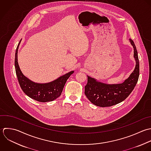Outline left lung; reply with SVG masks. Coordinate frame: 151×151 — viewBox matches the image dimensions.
Instances as JSON below:
<instances>
[{
	"label": "left lung",
	"mask_w": 151,
	"mask_h": 151,
	"mask_svg": "<svg viewBox=\"0 0 151 151\" xmlns=\"http://www.w3.org/2000/svg\"><path fill=\"white\" fill-rule=\"evenodd\" d=\"M134 47V58L136 62L135 69L121 83L109 84L100 82L88 75V83L85 86V94L96 106L108 107L124 101L132 92L139 75V63L137 47L134 41L129 39Z\"/></svg>",
	"instance_id": "8db88e82"
}]
</instances>
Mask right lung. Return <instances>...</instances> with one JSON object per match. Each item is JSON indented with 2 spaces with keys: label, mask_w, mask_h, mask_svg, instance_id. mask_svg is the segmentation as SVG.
<instances>
[{
  "label": "right lung",
  "mask_w": 151,
  "mask_h": 151,
  "mask_svg": "<svg viewBox=\"0 0 151 151\" xmlns=\"http://www.w3.org/2000/svg\"><path fill=\"white\" fill-rule=\"evenodd\" d=\"M21 40L22 39L16 50L14 66L17 79L22 91L30 98L40 102L54 101L60 96L68 79L74 71L72 70L47 83H37L31 81L23 74L17 62L18 49Z\"/></svg>",
  "instance_id": "right-lung-1"
}]
</instances>
